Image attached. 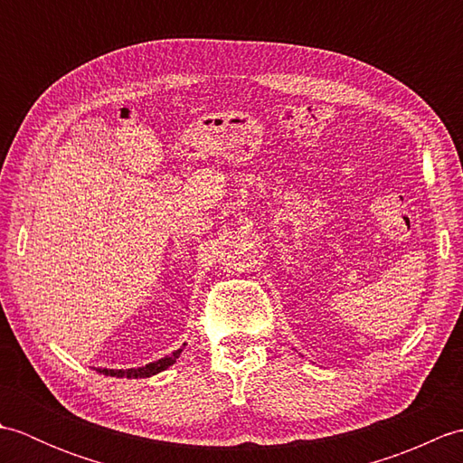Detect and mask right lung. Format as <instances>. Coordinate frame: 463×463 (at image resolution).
<instances>
[{"mask_svg": "<svg viewBox=\"0 0 463 463\" xmlns=\"http://www.w3.org/2000/svg\"><path fill=\"white\" fill-rule=\"evenodd\" d=\"M181 352H183V346L179 350H175L173 354H169V356H165L161 360L146 364V366H143V368H129V370H107V368H101L99 372L105 373V376H115V378H149V376H155V373L163 372L165 368H169L171 364H175V360L181 356Z\"/></svg>", "mask_w": 463, "mask_h": 463, "instance_id": "add662e5", "label": "right lung"}]
</instances>
